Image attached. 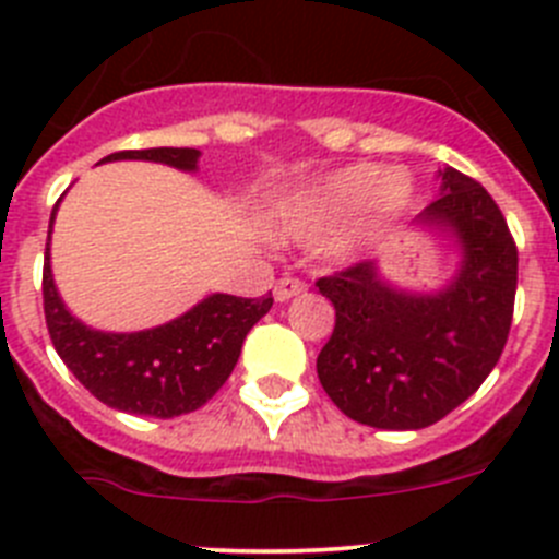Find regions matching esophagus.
Here are the masks:
<instances>
[{
	"mask_svg": "<svg viewBox=\"0 0 559 559\" xmlns=\"http://www.w3.org/2000/svg\"><path fill=\"white\" fill-rule=\"evenodd\" d=\"M308 285L302 280H296V276H283V280H276L274 283V299L276 302H288L294 296H299Z\"/></svg>",
	"mask_w": 559,
	"mask_h": 559,
	"instance_id": "34e87169",
	"label": "esophagus"
}]
</instances>
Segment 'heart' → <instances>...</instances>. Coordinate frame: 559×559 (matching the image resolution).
Segmentation results:
<instances>
[{
  "label": "heart",
  "instance_id": "heart-1",
  "mask_svg": "<svg viewBox=\"0 0 559 559\" xmlns=\"http://www.w3.org/2000/svg\"><path fill=\"white\" fill-rule=\"evenodd\" d=\"M372 199L383 212H397L412 199V185L400 173L386 176L378 165H355L305 190L299 199L290 201L285 218L296 229L313 231L367 206Z\"/></svg>",
  "mask_w": 559,
  "mask_h": 559
}]
</instances>
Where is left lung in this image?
I'll use <instances>...</instances> for the list:
<instances>
[{
    "mask_svg": "<svg viewBox=\"0 0 559 559\" xmlns=\"http://www.w3.org/2000/svg\"><path fill=\"white\" fill-rule=\"evenodd\" d=\"M442 195L419 224L451 231L462 246L459 276L439 294H406L383 283L374 263L319 280L335 328L316 372L355 423L417 431L471 397L498 364L510 335L518 246L492 195L448 167Z\"/></svg>",
    "mask_w": 559,
    "mask_h": 559,
    "instance_id": "left-lung-1",
    "label": "left lung"
}]
</instances>
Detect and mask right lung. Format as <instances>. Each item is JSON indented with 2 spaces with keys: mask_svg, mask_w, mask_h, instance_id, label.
Instances as JSON below:
<instances>
[{
  "mask_svg": "<svg viewBox=\"0 0 559 559\" xmlns=\"http://www.w3.org/2000/svg\"><path fill=\"white\" fill-rule=\"evenodd\" d=\"M199 156L195 147H147L111 153L103 162L147 159L195 170ZM56 210L49 218V231ZM41 290L49 338L69 372L106 406L159 419L204 406L235 369L246 333L274 305L271 294L260 299L212 294L162 328L142 333H100L78 322L63 308L49 271V249L44 251Z\"/></svg>",
  "mask_w": 559,
  "mask_h": 559,
  "instance_id": "right-lung-1",
  "label": "right lung"
}]
</instances>
